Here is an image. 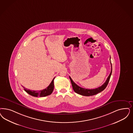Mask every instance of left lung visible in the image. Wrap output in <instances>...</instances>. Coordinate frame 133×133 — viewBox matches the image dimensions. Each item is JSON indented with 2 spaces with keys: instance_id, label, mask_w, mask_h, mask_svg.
<instances>
[{
  "instance_id": "8db88e82",
  "label": "left lung",
  "mask_w": 133,
  "mask_h": 133,
  "mask_svg": "<svg viewBox=\"0 0 133 133\" xmlns=\"http://www.w3.org/2000/svg\"><path fill=\"white\" fill-rule=\"evenodd\" d=\"M110 64H111V72L110 73L109 76H108V77L107 78L105 83H104L101 87H98L95 89H85V88H83L82 87H81L79 86H78L77 84H76L74 83L72 79L69 76V78L70 79L72 85V87L73 88V90L76 93H78V94H80L81 95L83 96H93L94 95H96L97 94H98V93H100L101 91H102L103 90H104L105 89L107 85L108 84V83L110 81V78L111 76V75L112 73V65L111 63L110 62Z\"/></svg>"
}]
</instances>
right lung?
Here are the masks:
<instances>
[{
    "label": "right lung",
    "mask_w": 133,
    "mask_h": 133,
    "mask_svg": "<svg viewBox=\"0 0 133 133\" xmlns=\"http://www.w3.org/2000/svg\"><path fill=\"white\" fill-rule=\"evenodd\" d=\"M55 78L52 79L51 82L50 83V85L46 87L45 89L40 90V91H34V90H31L29 89H26L24 87H23L24 90L29 94V95H31L32 96L34 97H45L50 95L54 90V81Z\"/></svg>",
    "instance_id": "add662e5"
}]
</instances>
